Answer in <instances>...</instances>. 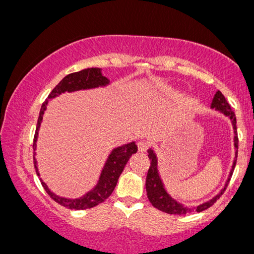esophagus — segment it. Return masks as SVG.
Listing matches in <instances>:
<instances>
[{
  "mask_svg": "<svg viewBox=\"0 0 254 254\" xmlns=\"http://www.w3.org/2000/svg\"><path fill=\"white\" fill-rule=\"evenodd\" d=\"M138 148H139V151H141V153H145L147 148H148V143H147L146 141H139L138 142Z\"/></svg>",
  "mask_w": 254,
  "mask_h": 254,
  "instance_id": "esophagus-1",
  "label": "esophagus"
}]
</instances>
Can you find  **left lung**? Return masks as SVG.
I'll return each mask as SVG.
<instances>
[{
    "mask_svg": "<svg viewBox=\"0 0 254 254\" xmlns=\"http://www.w3.org/2000/svg\"><path fill=\"white\" fill-rule=\"evenodd\" d=\"M211 108H214L215 111H218L221 114H224L225 116L228 117V119L232 121L233 124V128H234V146H235V158H234L233 165H232V170H230L229 177L226 181L225 187L221 189L220 192L218 195H215L213 198H211L210 200H207L205 203L199 204L197 206H186L184 204H181L178 202L177 199L172 197L171 195L166 191V189L164 187L163 181L161 179L160 173H158V165H157V156L155 154V151L149 148L148 149V157L150 160V166L148 170V173H147V178H146V190H147V196H148L149 202L153 204V206L156 207V209L161 210L165 212V213L169 214H186V213H190V212L197 211V212H202L204 210L209 209L210 206L213 205V204L217 202V199L224 194V191L226 190V187L228 186V183L230 180V178L233 176L234 169H235L236 165V161H237V149H238V138H237V126H236V116L235 113L232 111V107L230 105L227 103L226 98L224 94H222L220 91H218L217 93L214 94L213 100L211 103Z\"/></svg>",
    "mask_w": 254,
    "mask_h": 254,
    "instance_id": "obj_1",
    "label": "left lung"
}]
</instances>
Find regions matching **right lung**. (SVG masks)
<instances>
[{"label":"right lung","mask_w":254,"mask_h":254,"mask_svg":"<svg viewBox=\"0 0 254 254\" xmlns=\"http://www.w3.org/2000/svg\"><path fill=\"white\" fill-rule=\"evenodd\" d=\"M109 84V79L104 76L101 73V68H86V69L76 71V73H71L67 76L64 77L62 81L59 82V84L51 91V93L49 94L48 99L44 101L42 107H41L39 120H37V127L35 131V137H34V166H35L37 176L40 177L39 169H37V161L35 157V150H36V141L37 137H39V130L42 123L43 115L47 109V106L49 101L52 98H56L60 96L62 93L65 92H74V91L78 90H89L99 88V86H106ZM138 147L135 145L134 141L126 143V145L117 147L112 150V153L109 154V156L106 161L104 165L103 171L100 173L99 180L98 184L93 189H91L90 191L86 192L85 195H83L82 197L78 198H66V197H60V196L56 195L54 191H51L47 184L41 179V184H42L45 191L48 192L49 196L57 202L60 205L67 207V209L71 210H85L91 209V207L98 205V204L103 203L104 200L107 199L109 196L112 195V192L114 191L116 187L117 180L121 176V173L123 172L124 166L127 165V161L130 160L132 154L137 153Z\"/></svg>","instance_id":"1"}]
</instances>
